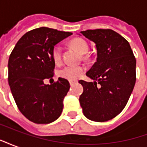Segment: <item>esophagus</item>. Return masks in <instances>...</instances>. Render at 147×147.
<instances>
[{"mask_svg":"<svg viewBox=\"0 0 147 147\" xmlns=\"http://www.w3.org/2000/svg\"><path fill=\"white\" fill-rule=\"evenodd\" d=\"M69 83H70L71 86H72V85H74L76 83V82L75 81H69Z\"/></svg>","mask_w":147,"mask_h":147,"instance_id":"34e87169","label":"esophagus"}]
</instances>
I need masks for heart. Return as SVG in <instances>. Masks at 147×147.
<instances>
[{"instance_id":"b5f03b06","label":"heart","mask_w":147,"mask_h":147,"mask_svg":"<svg viewBox=\"0 0 147 147\" xmlns=\"http://www.w3.org/2000/svg\"><path fill=\"white\" fill-rule=\"evenodd\" d=\"M70 45L81 54H85L89 49L87 42L83 38H74L70 42ZM53 59L56 64H60L62 61V48L60 45H56L52 49ZM85 67L80 65H67L62 67L58 71V76L61 78L69 80H76L79 79L83 72Z\"/></svg>"}]
</instances>
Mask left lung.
I'll list each match as a JSON object with an SVG mask.
<instances>
[{
  "label": "left lung",
  "mask_w": 147,
  "mask_h": 147,
  "mask_svg": "<svg viewBox=\"0 0 147 147\" xmlns=\"http://www.w3.org/2000/svg\"><path fill=\"white\" fill-rule=\"evenodd\" d=\"M95 43L97 61L86 72L94 82L80 80L83 114L89 120L104 122L120 114L128 102L136 80V60L129 43L110 29L81 31Z\"/></svg>",
  "instance_id": "left-lung-1"
}]
</instances>
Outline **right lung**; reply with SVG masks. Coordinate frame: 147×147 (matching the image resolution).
Segmentation results:
<instances>
[{
	"mask_svg": "<svg viewBox=\"0 0 147 147\" xmlns=\"http://www.w3.org/2000/svg\"><path fill=\"white\" fill-rule=\"evenodd\" d=\"M72 33L42 27L28 31L8 59V84L19 110L35 123H49L61 116L70 84L63 78L45 85L54 74L53 47Z\"/></svg>",
	"mask_w": 147,
	"mask_h": 147,
	"instance_id": "add662e5",
	"label": "right lung"
}]
</instances>
